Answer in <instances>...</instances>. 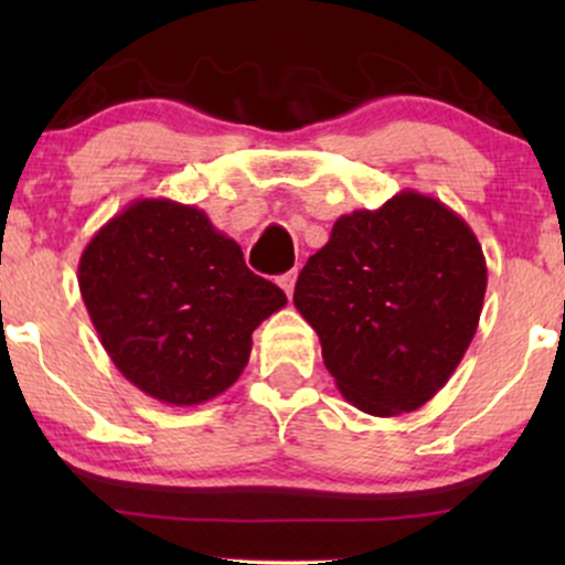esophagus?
I'll return each instance as SVG.
<instances>
[{"label":"esophagus","mask_w":565,"mask_h":565,"mask_svg":"<svg viewBox=\"0 0 565 565\" xmlns=\"http://www.w3.org/2000/svg\"><path fill=\"white\" fill-rule=\"evenodd\" d=\"M295 281H297V270H287V274H281L276 278V284L281 287L287 295L291 297V291H295Z\"/></svg>","instance_id":"34e87169"}]
</instances>
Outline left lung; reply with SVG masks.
<instances>
[{"label": "left lung", "instance_id": "8db88e82", "mask_svg": "<svg viewBox=\"0 0 565 565\" xmlns=\"http://www.w3.org/2000/svg\"><path fill=\"white\" fill-rule=\"evenodd\" d=\"M483 295L486 257L470 225L444 201L401 191L337 220L297 278L295 308L319 334L337 391L395 417L449 382Z\"/></svg>", "mask_w": 565, "mask_h": 565}]
</instances>
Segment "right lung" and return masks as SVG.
<instances>
[{"instance_id": "add662e5", "label": "right lung", "mask_w": 565, "mask_h": 565, "mask_svg": "<svg viewBox=\"0 0 565 565\" xmlns=\"http://www.w3.org/2000/svg\"><path fill=\"white\" fill-rule=\"evenodd\" d=\"M79 291L108 359L138 391L199 406L242 377L252 332L287 305L204 210L135 199L89 238Z\"/></svg>"}]
</instances>
